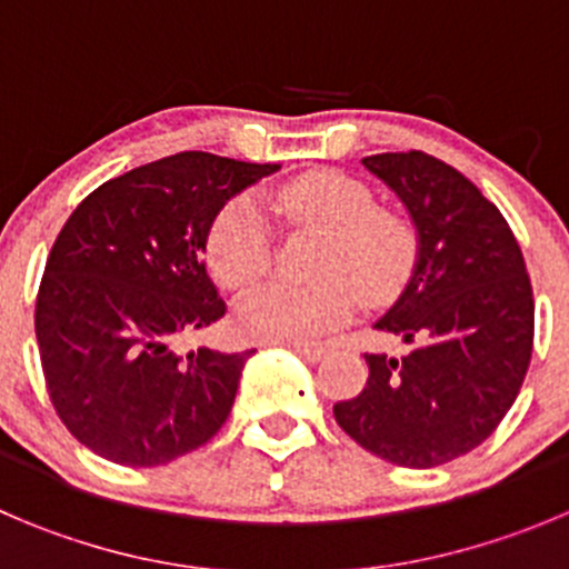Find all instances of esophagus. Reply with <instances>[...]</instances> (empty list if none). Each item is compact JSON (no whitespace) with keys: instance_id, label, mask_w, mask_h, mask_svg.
I'll use <instances>...</instances> for the list:
<instances>
[{"instance_id":"esophagus-1","label":"esophagus","mask_w":569,"mask_h":569,"mask_svg":"<svg viewBox=\"0 0 569 569\" xmlns=\"http://www.w3.org/2000/svg\"><path fill=\"white\" fill-rule=\"evenodd\" d=\"M291 350L300 359H306V362H320L328 353V348H322V345H291Z\"/></svg>"}]
</instances>
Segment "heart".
<instances>
[{
  "mask_svg": "<svg viewBox=\"0 0 569 569\" xmlns=\"http://www.w3.org/2000/svg\"><path fill=\"white\" fill-rule=\"evenodd\" d=\"M291 224L326 230L315 283H269L249 291L236 309L238 331L254 342L311 345L345 326L368 302L390 300L407 283L418 254L410 221L376 207L373 190L337 171H315L272 193ZM272 227L249 196L230 201L207 236V263L224 289L241 291L272 267Z\"/></svg>",
  "mask_w": 569,
  "mask_h": 569,
  "instance_id": "obj_1",
  "label": "heart"
}]
</instances>
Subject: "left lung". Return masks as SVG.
<instances>
[{
  "label": "left lung",
  "mask_w": 569,
  "mask_h": 569,
  "mask_svg": "<svg viewBox=\"0 0 569 569\" xmlns=\"http://www.w3.org/2000/svg\"><path fill=\"white\" fill-rule=\"evenodd\" d=\"M418 230L405 295L376 322L407 353H365L370 376L333 418L362 449L407 469L471 452L517 401L533 353V289L522 249L475 182L423 151L362 159Z\"/></svg>",
  "instance_id": "8db88e82"
}]
</instances>
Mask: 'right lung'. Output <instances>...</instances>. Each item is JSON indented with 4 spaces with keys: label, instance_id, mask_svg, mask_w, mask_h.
Returning a JSON list of instances; mask_svg holds the SVG:
<instances>
[{
    "label": "right lung",
    "instance_id": "add662e5",
    "mask_svg": "<svg viewBox=\"0 0 569 569\" xmlns=\"http://www.w3.org/2000/svg\"><path fill=\"white\" fill-rule=\"evenodd\" d=\"M278 168L173 153L94 188L61 227L36 295V339L58 418L94 455L151 469L227 421L252 350L179 353L173 342L227 315L204 269L207 232Z\"/></svg>",
    "mask_w": 569,
    "mask_h": 569
}]
</instances>
